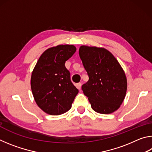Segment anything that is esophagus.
<instances>
[{"instance_id": "34e87169", "label": "esophagus", "mask_w": 152, "mask_h": 152, "mask_svg": "<svg viewBox=\"0 0 152 152\" xmlns=\"http://www.w3.org/2000/svg\"><path fill=\"white\" fill-rule=\"evenodd\" d=\"M76 88H78V90H80L81 88V86H82V84L81 83H78V84H76Z\"/></svg>"}]
</instances>
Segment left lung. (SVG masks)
Masks as SVG:
<instances>
[{
  "label": "left lung",
  "mask_w": 152,
  "mask_h": 152,
  "mask_svg": "<svg viewBox=\"0 0 152 152\" xmlns=\"http://www.w3.org/2000/svg\"><path fill=\"white\" fill-rule=\"evenodd\" d=\"M79 56L89 77L82 86L92 109L110 114L119 109L125 99L127 81L119 61L103 48L81 45Z\"/></svg>",
  "instance_id": "left-lung-1"
}]
</instances>
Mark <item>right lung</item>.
Returning a JSON list of instances; mask_svg holds the SVG:
<instances>
[{
	"label": "right lung",
	"mask_w": 152,
	"mask_h": 152,
	"mask_svg": "<svg viewBox=\"0 0 152 152\" xmlns=\"http://www.w3.org/2000/svg\"><path fill=\"white\" fill-rule=\"evenodd\" d=\"M73 45H58L46 50L37 60L31 77V88L37 106L51 115L71 109L78 90L70 80L65 62L73 56Z\"/></svg>",
	"instance_id": "obj_1"
}]
</instances>
